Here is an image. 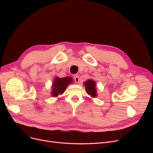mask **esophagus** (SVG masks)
I'll return each instance as SVG.
<instances>
[{
	"mask_svg": "<svg viewBox=\"0 0 153 153\" xmlns=\"http://www.w3.org/2000/svg\"><path fill=\"white\" fill-rule=\"evenodd\" d=\"M74 80H75V81L76 83H79V82H80L79 76H78V75H74Z\"/></svg>",
	"mask_w": 153,
	"mask_h": 153,
	"instance_id": "1",
	"label": "esophagus"
}]
</instances>
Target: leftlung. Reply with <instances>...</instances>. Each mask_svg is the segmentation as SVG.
<instances>
[{"mask_svg": "<svg viewBox=\"0 0 153 153\" xmlns=\"http://www.w3.org/2000/svg\"><path fill=\"white\" fill-rule=\"evenodd\" d=\"M84 85L85 87V91L87 92V94H89L91 96L95 98L97 96L95 82L92 80H88L84 83Z\"/></svg>", "mask_w": 153, "mask_h": 153, "instance_id": "1", "label": "left lung"}]
</instances>
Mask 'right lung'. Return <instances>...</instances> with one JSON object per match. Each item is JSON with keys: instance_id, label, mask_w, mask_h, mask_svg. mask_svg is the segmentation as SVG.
<instances>
[{"instance_id": "obj_1", "label": "right lung", "mask_w": 153, "mask_h": 153, "mask_svg": "<svg viewBox=\"0 0 153 153\" xmlns=\"http://www.w3.org/2000/svg\"><path fill=\"white\" fill-rule=\"evenodd\" d=\"M73 79L71 77H65L62 78H56L53 83L52 96H57L59 94H62L66 90L67 86L70 84Z\"/></svg>"}]
</instances>
